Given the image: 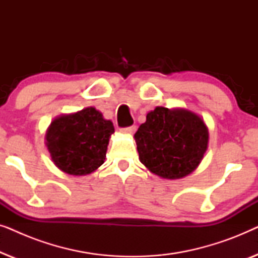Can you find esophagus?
Returning <instances> with one entry per match:
<instances>
[{"mask_svg":"<svg viewBox=\"0 0 258 258\" xmlns=\"http://www.w3.org/2000/svg\"><path fill=\"white\" fill-rule=\"evenodd\" d=\"M121 132L124 133V134H134V133L136 132V125H132V126H126V128H122Z\"/></svg>","mask_w":258,"mask_h":258,"instance_id":"obj_1","label":"esophagus"}]
</instances>
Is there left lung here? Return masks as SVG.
Here are the masks:
<instances>
[{"label": "left lung", "instance_id": "1", "mask_svg": "<svg viewBox=\"0 0 258 258\" xmlns=\"http://www.w3.org/2000/svg\"><path fill=\"white\" fill-rule=\"evenodd\" d=\"M140 161L163 178H181L195 170L208 147L203 119L184 109L157 107L135 134Z\"/></svg>", "mask_w": 258, "mask_h": 258}]
</instances>
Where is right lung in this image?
Segmentation results:
<instances>
[{"label": "right lung", "mask_w": 258, "mask_h": 258, "mask_svg": "<svg viewBox=\"0 0 258 258\" xmlns=\"http://www.w3.org/2000/svg\"><path fill=\"white\" fill-rule=\"evenodd\" d=\"M112 133V122L90 107L54 119L45 140L56 167L67 174L81 176L103 164Z\"/></svg>", "instance_id": "obj_1"}]
</instances>
